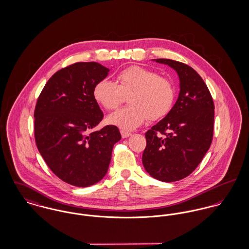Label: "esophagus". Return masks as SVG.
I'll use <instances>...</instances> for the list:
<instances>
[{
  "label": "esophagus",
  "instance_id": "1",
  "mask_svg": "<svg viewBox=\"0 0 249 249\" xmlns=\"http://www.w3.org/2000/svg\"><path fill=\"white\" fill-rule=\"evenodd\" d=\"M121 135H122V137H123V138H127V137H129V136L131 135V133H130V132H128V131L121 130Z\"/></svg>",
  "mask_w": 249,
  "mask_h": 249
}]
</instances>
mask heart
<instances>
[{
  "label": "heart",
  "mask_w": 249,
  "mask_h": 249,
  "mask_svg": "<svg viewBox=\"0 0 249 249\" xmlns=\"http://www.w3.org/2000/svg\"><path fill=\"white\" fill-rule=\"evenodd\" d=\"M93 94L107 110L117 109L128 97L130 106L112 113L107 121L122 129L133 130L148 119L158 121L170 113L176 100V87L172 80L157 71L130 66L117 74L116 83L100 80Z\"/></svg>",
  "instance_id": "obj_1"
}]
</instances>
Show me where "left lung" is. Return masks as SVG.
<instances>
[{
	"label": "left lung",
	"instance_id": "obj_1",
	"mask_svg": "<svg viewBox=\"0 0 249 249\" xmlns=\"http://www.w3.org/2000/svg\"><path fill=\"white\" fill-rule=\"evenodd\" d=\"M155 60L178 71L180 92L170 113L145 132L142 165L152 178L174 182L191 175L208 151L214 107L207 85L192 67L172 59Z\"/></svg>",
	"mask_w": 249,
	"mask_h": 249
}]
</instances>
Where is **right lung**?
Wrapping results in <instances>:
<instances>
[{
	"label": "right lung",
	"instance_id": "add662e5",
	"mask_svg": "<svg viewBox=\"0 0 249 249\" xmlns=\"http://www.w3.org/2000/svg\"><path fill=\"white\" fill-rule=\"evenodd\" d=\"M108 71L97 62L73 63L53 74L36 103L37 148L51 171L72 186L88 187L105 178L122 138L116 125L90 132L104 118L94 87Z\"/></svg>",
	"mask_w": 249,
	"mask_h": 249
}]
</instances>
